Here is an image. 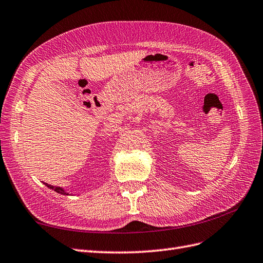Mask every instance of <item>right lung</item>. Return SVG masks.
<instances>
[{
	"mask_svg": "<svg viewBox=\"0 0 263 263\" xmlns=\"http://www.w3.org/2000/svg\"><path fill=\"white\" fill-rule=\"evenodd\" d=\"M45 185H46L48 189H50V190H54L55 192H57V193H59V194H63V195H68V193H66L63 189H61V187H58V186H52V185H48L47 183H45Z\"/></svg>",
	"mask_w": 263,
	"mask_h": 263,
	"instance_id": "add662e5",
	"label": "right lung"
}]
</instances>
